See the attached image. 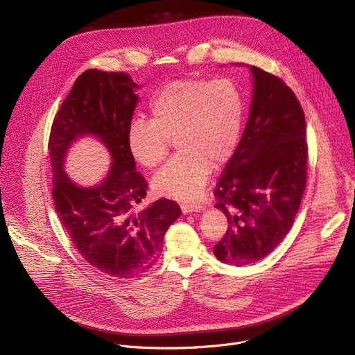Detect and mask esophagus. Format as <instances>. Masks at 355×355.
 Segmentation results:
<instances>
[{"label": "esophagus", "mask_w": 355, "mask_h": 355, "mask_svg": "<svg viewBox=\"0 0 355 355\" xmlns=\"http://www.w3.org/2000/svg\"><path fill=\"white\" fill-rule=\"evenodd\" d=\"M201 209H202V205H200V204H193V202H185V204H181V211H182V214H190V212L201 211Z\"/></svg>", "instance_id": "1"}]
</instances>
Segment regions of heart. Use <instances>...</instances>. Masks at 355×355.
Segmentation results:
<instances>
[{
  "mask_svg": "<svg viewBox=\"0 0 355 355\" xmlns=\"http://www.w3.org/2000/svg\"><path fill=\"white\" fill-rule=\"evenodd\" d=\"M243 118V96L231 80L174 81L151 103V121H132L128 148L138 164L154 168L175 139L180 154L157 173L153 188L162 197L196 200L214 164H225L237 148Z\"/></svg>",
  "mask_w": 355,
  "mask_h": 355,
  "instance_id": "heart-1",
  "label": "heart"
}]
</instances>
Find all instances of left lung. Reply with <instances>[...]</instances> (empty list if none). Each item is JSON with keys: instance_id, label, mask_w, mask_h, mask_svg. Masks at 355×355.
I'll return each mask as SVG.
<instances>
[{"instance_id": "obj_1", "label": "left lung", "mask_w": 355, "mask_h": 355, "mask_svg": "<svg viewBox=\"0 0 355 355\" xmlns=\"http://www.w3.org/2000/svg\"><path fill=\"white\" fill-rule=\"evenodd\" d=\"M248 67V120L216 188V208L228 228L214 255L237 267L259 261L284 240L306 182L305 120L297 97L278 77Z\"/></svg>"}]
</instances>
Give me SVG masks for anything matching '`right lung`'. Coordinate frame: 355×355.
I'll list each match as a JSON object with an SVG mask.
<instances>
[{
  "mask_svg": "<svg viewBox=\"0 0 355 355\" xmlns=\"http://www.w3.org/2000/svg\"><path fill=\"white\" fill-rule=\"evenodd\" d=\"M138 88L124 73L87 69L58 110L49 143L53 198L62 227L87 263L116 278L146 272L161 255L165 232L181 216L177 202L167 198L134 209L147 194V181L135 171L128 148ZM85 136L97 137L112 158L106 177L88 187L64 173L70 146Z\"/></svg>",
  "mask_w": 355,
  "mask_h": 355,
  "instance_id": "obj_1",
  "label": "right lung"
}]
</instances>
